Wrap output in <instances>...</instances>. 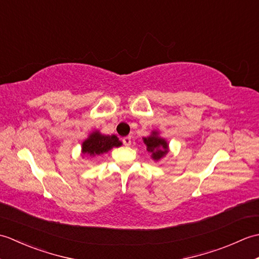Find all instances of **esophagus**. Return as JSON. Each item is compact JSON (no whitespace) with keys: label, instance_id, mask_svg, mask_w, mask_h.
<instances>
[{"label":"esophagus","instance_id":"34e87169","mask_svg":"<svg viewBox=\"0 0 259 259\" xmlns=\"http://www.w3.org/2000/svg\"><path fill=\"white\" fill-rule=\"evenodd\" d=\"M122 142L124 146H130L131 145V138L128 136V137H124V138H122Z\"/></svg>","mask_w":259,"mask_h":259}]
</instances>
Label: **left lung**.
Segmentation results:
<instances>
[{
  "mask_svg": "<svg viewBox=\"0 0 259 259\" xmlns=\"http://www.w3.org/2000/svg\"><path fill=\"white\" fill-rule=\"evenodd\" d=\"M145 145L147 146V150L151 153V158L153 160H160L161 158L168 153V144L166 139L159 137L158 131H152V134L149 137L144 138Z\"/></svg>",
  "mask_w": 259,
  "mask_h": 259,
  "instance_id": "left-lung-1",
  "label": "left lung"
}]
</instances>
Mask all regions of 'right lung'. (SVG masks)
<instances>
[{
  "mask_svg": "<svg viewBox=\"0 0 259 259\" xmlns=\"http://www.w3.org/2000/svg\"><path fill=\"white\" fill-rule=\"evenodd\" d=\"M121 145H122V142L119 140L117 136H106L101 135L99 131H93L82 142V155L100 156L112 149L113 147H120Z\"/></svg>",
  "mask_w": 259,
  "mask_h": 259,
  "instance_id": "1",
  "label": "right lung"
}]
</instances>
